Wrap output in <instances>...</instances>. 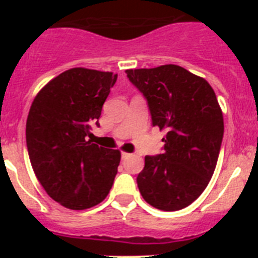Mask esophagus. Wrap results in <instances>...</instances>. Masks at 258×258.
Wrapping results in <instances>:
<instances>
[{"label":"esophagus","mask_w":258,"mask_h":258,"mask_svg":"<svg viewBox=\"0 0 258 258\" xmlns=\"http://www.w3.org/2000/svg\"><path fill=\"white\" fill-rule=\"evenodd\" d=\"M131 156V154H127V152H121V159L122 160H125V159H127V157Z\"/></svg>","instance_id":"esophagus-1"}]
</instances>
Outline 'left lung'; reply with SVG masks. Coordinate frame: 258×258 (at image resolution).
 I'll use <instances>...</instances> for the list:
<instances>
[{
    "mask_svg": "<svg viewBox=\"0 0 258 258\" xmlns=\"http://www.w3.org/2000/svg\"><path fill=\"white\" fill-rule=\"evenodd\" d=\"M147 101L154 126L165 129L163 154L145 157L137 177L143 199L160 211L186 208L206 190L223 138L222 111L206 80L175 64L127 70Z\"/></svg>",
    "mask_w": 258,
    "mask_h": 258,
    "instance_id": "obj_1",
    "label": "left lung"
}]
</instances>
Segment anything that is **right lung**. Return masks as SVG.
<instances>
[{
  "label": "right lung",
  "mask_w": 258,
  "mask_h": 258,
  "mask_svg": "<svg viewBox=\"0 0 258 258\" xmlns=\"http://www.w3.org/2000/svg\"><path fill=\"white\" fill-rule=\"evenodd\" d=\"M117 75L72 68L37 94L26 140L35 174L51 199L74 211L92 208L112 187L120 151L88 141Z\"/></svg>",
  "instance_id": "1"
}]
</instances>
